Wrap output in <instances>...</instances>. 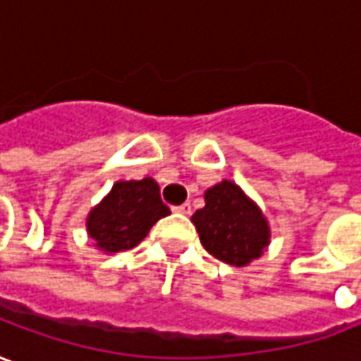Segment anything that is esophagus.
Here are the masks:
<instances>
[{
    "instance_id": "esophagus-1",
    "label": "esophagus",
    "mask_w": 361,
    "mask_h": 361,
    "mask_svg": "<svg viewBox=\"0 0 361 361\" xmlns=\"http://www.w3.org/2000/svg\"><path fill=\"white\" fill-rule=\"evenodd\" d=\"M175 212H178V214H190L192 212V207H190V202H185V204H180V207H175Z\"/></svg>"
}]
</instances>
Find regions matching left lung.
Segmentation results:
<instances>
[{"label":"left lung","mask_w":361,"mask_h":361,"mask_svg":"<svg viewBox=\"0 0 361 361\" xmlns=\"http://www.w3.org/2000/svg\"><path fill=\"white\" fill-rule=\"evenodd\" d=\"M204 207L192 214L202 246L214 258L232 266H248L270 244V224L264 212L228 178L204 192Z\"/></svg>","instance_id":"left-lung-1"}]
</instances>
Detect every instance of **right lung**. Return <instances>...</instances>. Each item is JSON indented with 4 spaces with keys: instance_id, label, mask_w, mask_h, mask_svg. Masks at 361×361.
I'll use <instances>...</instances> for the list:
<instances>
[{
    "instance_id": "add662e5",
    "label": "right lung",
    "mask_w": 361,
    "mask_h": 361,
    "mask_svg": "<svg viewBox=\"0 0 361 361\" xmlns=\"http://www.w3.org/2000/svg\"><path fill=\"white\" fill-rule=\"evenodd\" d=\"M161 188L151 176L142 180H117L107 197L89 210L85 226L97 250L115 254L135 248L151 226L169 216Z\"/></svg>"
}]
</instances>
